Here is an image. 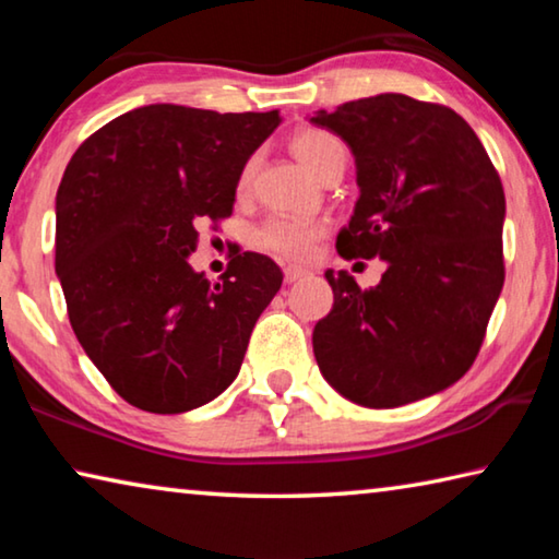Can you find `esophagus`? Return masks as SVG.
<instances>
[{"label":"esophagus","mask_w":559,"mask_h":559,"mask_svg":"<svg viewBox=\"0 0 559 559\" xmlns=\"http://www.w3.org/2000/svg\"><path fill=\"white\" fill-rule=\"evenodd\" d=\"M302 276H306V271L298 269V266L283 269V278H286V283H296V281H300Z\"/></svg>","instance_id":"34e87169"}]
</instances>
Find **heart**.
<instances>
[{
	"label": "heart",
	"instance_id": "1",
	"mask_svg": "<svg viewBox=\"0 0 559 559\" xmlns=\"http://www.w3.org/2000/svg\"><path fill=\"white\" fill-rule=\"evenodd\" d=\"M343 147V143L335 135H330L325 130L308 128L300 130L293 138V153L306 165L310 173L318 175L320 167L325 165V159ZM249 175V173H246ZM243 175V179H246ZM325 234V224L308 216H293V214H273L266 222L259 224L251 234V243L257 249L273 253V257L300 261L313 251L316 241Z\"/></svg>",
	"mask_w": 559,
	"mask_h": 559
}]
</instances>
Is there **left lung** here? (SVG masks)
Wrapping results in <instances>:
<instances>
[{
	"label": "left lung",
	"mask_w": 559,
	"mask_h": 559,
	"mask_svg": "<svg viewBox=\"0 0 559 559\" xmlns=\"http://www.w3.org/2000/svg\"><path fill=\"white\" fill-rule=\"evenodd\" d=\"M349 145L359 200L340 257L386 263L380 286L328 271L333 310L318 320L320 372L349 402L390 409L447 390L484 345L506 281V194L456 110L402 93L310 118Z\"/></svg>",
	"instance_id": "8db88e82"
}]
</instances>
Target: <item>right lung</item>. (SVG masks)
I'll list each match as a JSON object with an SVG mask.
<instances>
[{"instance_id": "right-lung-1", "label": "right lung", "mask_w": 559, "mask_h": 559, "mask_svg": "<svg viewBox=\"0 0 559 559\" xmlns=\"http://www.w3.org/2000/svg\"><path fill=\"white\" fill-rule=\"evenodd\" d=\"M278 110L135 108L75 150L56 192V273L81 347L128 404L197 409L234 382L283 273L236 253L219 283L187 257L231 216L236 185Z\"/></svg>"}]
</instances>
